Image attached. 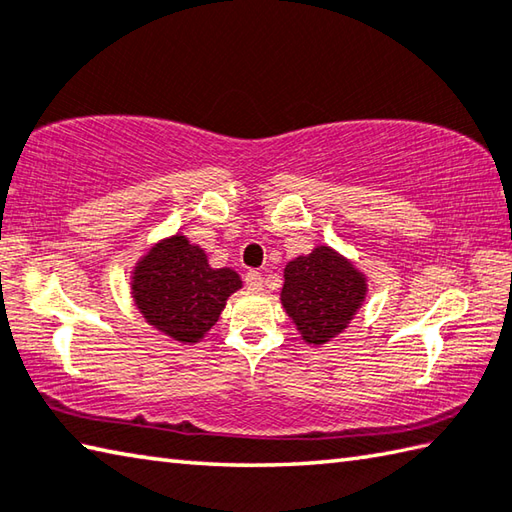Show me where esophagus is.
Instances as JSON below:
<instances>
[{
    "instance_id": "obj_1",
    "label": "esophagus",
    "mask_w": 512,
    "mask_h": 512,
    "mask_svg": "<svg viewBox=\"0 0 512 512\" xmlns=\"http://www.w3.org/2000/svg\"><path fill=\"white\" fill-rule=\"evenodd\" d=\"M246 286L250 288V291H262V286H264L262 273H257V271L246 273Z\"/></svg>"
}]
</instances>
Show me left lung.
Listing matches in <instances>:
<instances>
[{"mask_svg":"<svg viewBox=\"0 0 512 512\" xmlns=\"http://www.w3.org/2000/svg\"><path fill=\"white\" fill-rule=\"evenodd\" d=\"M367 293V275L340 250L320 244L284 266L280 302L306 345L322 347L347 331Z\"/></svg>","mask_w":512,"mask_h":512,"instance_id":"8db88e82","label":"left lung"}]
</instances>
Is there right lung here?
Returning <instances> with one entry per match:
<instances>
[{
  "label": "right lung",
  "mask_w": 512,
  "mask_h": 512,
  "mask_svg": "<svg viewBox=\"0 0 512 512\" xmlns=\"http://www.w3.org/2000/svg\"><path fill=\"white\" fill-rule=\"evenodd\" d=\"M241 286L237 271L212 266L206 250L181 230L147 246L129 271V293L138 313L179 345H197L206 338L228 297Z\"/></svg>",
  "instance_id": "obj_1"
}]
</instances>
